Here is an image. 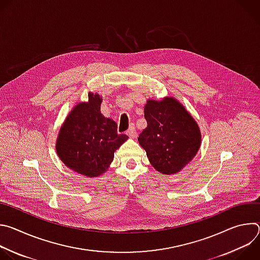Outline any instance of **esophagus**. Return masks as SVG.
<instances>
[{
	"label": "esophagus",
	"mask_w": 260,
	"mask_h": 260,
	"mask_svg": "<svg viewBox=\"0 0 260 260\" xmlns=\"http://www.w3.org/2000/svg\"><path fill=\"white\" fill-rule=\"evenodd\" d=\"M126 135H127L131 139L136 138V136H137V132H136V128H135V126H134V125H131V126H129V128L126 131Z\"/></svg>",
	"instance_id": "1"
}]
</instances>
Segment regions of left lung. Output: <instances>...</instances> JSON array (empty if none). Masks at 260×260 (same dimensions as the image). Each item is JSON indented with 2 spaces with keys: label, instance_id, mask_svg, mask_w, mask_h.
<instances>
[{
  "label": "left lung",
  "instance_id": "1",
  "mask_svg": "<svg viewBox=\"0 0 260 260\" xmlns=\"http://www.w3.org/2000/svg\"><path fill=\"white\" fill-rule=\"evenodd\" d=\"M147 127L138 141L152 167L162 175H174L197 155L202 134L199 124L177 99L147 100L144 108Z\"/></svg>",
  "mask_w": 260,
  "mask_h": 260
}]
</instances>
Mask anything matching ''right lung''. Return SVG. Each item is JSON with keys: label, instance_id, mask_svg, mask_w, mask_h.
<instances>
[{"label": "right lung", "instance_id": "1", "mask_svg": "<svg viewBox=\"0 0 260 260\" xmlns=\"http://www.w3.org/2000/svg\"><path fill=\"white\" fill-rule=\"evenodd\" d=\"M102 95L88 92V101L74 107L59 128L55 150L73 172L86 178L102 176L114 152L128 139L118 135L117 123L101 113Z\"/></svg>", "mask_w": 260, "mask_h": 260}]
</instances>
